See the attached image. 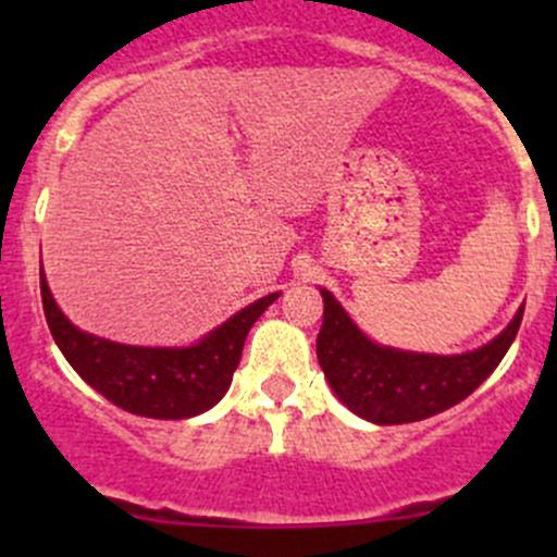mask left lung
Returning <instances> with one entry per match:
<instances>
[{
  "mask_svg": "<svg viewBox=\"0 0 557 557\" xmlns=\"http://www.w3.org/2000/svg\"><path fill=\"white\" fill-rule=\"evenodd\" d=\"M320 369L331 391L350 412L377 425L414 423L463 401L507 356L525 310L520 307L507 329L487 345L460 356H434L377 345L352 323L331 290L320 288Z\"/></svg>",
  "mask_w": 557,
  "mask_h": 557,
  "instance_id": "8db88e82",
  "label": "left lung"
}]
</instances>
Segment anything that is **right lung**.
Segmentation results:
<instances>
[{"label": "right lung", "mask_w": 557, "mask_h": 557, "mask_svg": "<svg viewBox=\"0 0 557 557\" xmlns=\"http://www.w3.org/2000/svg\"><path fill=\"white\" fill-rule=\"evenodd\" d=\"M39 294L50 334L72 369L115 407L156 420L196 418L215 407L237 372L247 331L280 296L269 294L252 301L196 345L137 347L102 339L70 323L42 272Z\"/></svg>", "instance_id": "1"}]
</instances>
